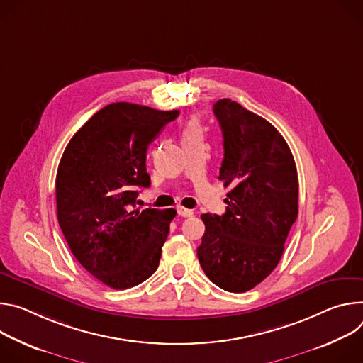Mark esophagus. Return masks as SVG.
<instances>
[{
    "instance_id": "esophagus-1",
    "label": "esophagus",
    "mask_w": 363,
    "mask_h": 363,
    "mask_svg": "<svg viewBox=\"0 0 363 363\" xmlns=\"http://www.w3.org/2000/svg\"><path fill=\"white\" fill-rule=\"evenodd\" d=\"M177 213H179V216H183V218L193 216V211H191V209H187V208H183V206H179V208H177Z\"/></svg>"
}]
</instances>
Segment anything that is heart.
<instances>
[{"instance_id":"obj_1","label":"heart","mask_w":363,"mask_h":363,"mask_svg":"<svg viewBox=\"0 0 363 363\" xmlns=\"http://www.w3.org/2000/svg\"><path fill=\"white\" fill-rule=\"evenodd\" d=\"M193 130H199V125H197L196 121H190V123L186 127V130H184V133H189V131H193Z\"/></svg>"}]
</instances>
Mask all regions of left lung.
<instances>
[{
    "label": "left lung",
    "mask_w": 363,
    "mask_h": 363,
    "mask_svg": "<svg viewBox=\"0 0 363 363\" xmlns=\"http://www.w3.org/2000/svg\"><path fill=\"white\" fill-rule=\"evenodd\" d=\"M213 112L223 134L219 180L230 187L226 212L205 213L197 248L202 269L225 291L244 293L278 265L298 213V177L286 140L262 116L230 99Z\"/></svg>",
    "instance_id": "obj_1"
}]
</instances>
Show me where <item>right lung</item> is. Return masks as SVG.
Returning <instances> with one entry per match:
<instances>
[{
    "mask_svg": "<svg viewBox=\"0 0 363 363\" xmlns=\"http://www.w3.org/2000/svg\"><path fill=\"white\" fill-rule=\"evenodd\" d=\"M179 111L115 102L69 141L56 176L57 219L88 272L113 290L141 284L158 267L174 209H135L150 186L147 147Z\"/></svg>",
    "mask_w": 363,
    "mask_h": 363,
    "instance_id": "1",
    "label": "right lung"
}]
</instances>
